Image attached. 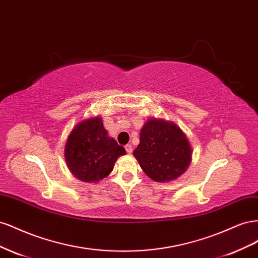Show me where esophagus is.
<instances>
[{
	"label": "esophagus",
	"instance_id": "1",
	"mask_svg": "<svg viewBox=\"0 0 258 258\" xmlns=\"http://www.w3.org/2000/svg\"><path fill=\"white\" fill-rule=\"evenodd\" d=\"M124 148H126V152L128 154H131L132 153V145L131 144H127L126 146H124Z\"/></svg>",
	"mask_w": 258,
	"mask_h": 258
}]
</instances>
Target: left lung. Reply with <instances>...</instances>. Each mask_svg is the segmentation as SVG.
I'll use <instances>...</instances> for the list:
<instances>
[{
	"mask_svg": "<svg viewBox=\"0 0 258 258\" xmlns=\"http://www.w3.org/2000/svg\"><path fill=\"white\" fill-rule=\"evenodd\" d=\"M134 155L147 176L156 182H168L188 168L191 148L176 124L150 119L140 132V144Z\"/></svg>",
	"mask_w": 258,
	"mask_h": 258,
	"instance_id": "1",
	"label": "left lung"
}]
</instances>
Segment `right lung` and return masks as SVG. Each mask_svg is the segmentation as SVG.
I'll use <instances>...</instances> for the list:
<instances>
[{
  "instance_id": "obj_1",
  "label": "right lung",
  "mask_w": 258,
  "mask_h": 258,
  "mask_svg": "<svg viewBox=\"0 0 258 258\" xmlns=\"http://www.w3.org/2000/svg\"><path fill=\"white\" fill-rule=\"evenodd\" d=\"M126 150L107 137L100 117L84 120L69 136L64 156L70 171L81 181L98 182L112 172Z\"/></svg>"
}]
</instances>
